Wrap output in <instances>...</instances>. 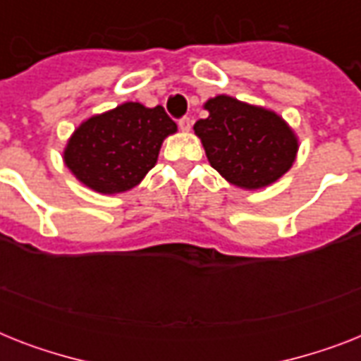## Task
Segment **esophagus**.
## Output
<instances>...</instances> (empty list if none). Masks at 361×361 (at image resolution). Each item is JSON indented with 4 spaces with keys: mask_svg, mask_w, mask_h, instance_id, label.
<instances>
[{
    "mask_svg": "<svg viewBox=\"0 0 361 361\" xmlns=\"http://www.w3.org/2000/svg\"><path fill=\"white\" fill-rule=\"evenodd\" d=\"M178 125H180V129L183 130V133H187V130H191V127H192V120L191 118H181L180 121H178Z\"/></svg>",
    "mask_w": 361,
    "mask_h": 361,
    "instance_id": "esophagus-1",
    "label": "esophagus"
}]
</instances>
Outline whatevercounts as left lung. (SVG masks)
Instances as JSON below:
<instances>
[{"instance_id":"left-lung-1","label":"left lung","mask_w":361,"mask_h":361,"mask_svg":"<svg viewBox=\"0 0 361 361\" xmlns=\"http://www.w3.org/2000/svg\"><path fill=\"white\" fill-rule=\"evenodd\" d=\"M204 109L209 116L192 129L209 164L228 183L255 191L290 170L298 138L281 116L228 95L209 99Z\"/></svg>"}]
</instances>
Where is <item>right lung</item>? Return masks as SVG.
<instances>
[{"label": "right lung", "instance_id": "1", "mask_svg": "<svg viewBox=\"0 0 361 361\" xmlns=\"http://www.w3.org/2000/svg\"><path fill=\"white\" fill-rule=\"evenodd\" d=\"M176 130L163 106L123 103L82 121L65 146L63 161L93 191H129L155 166L161 144Z\"/></svg>", "mask_w": 361, "mask_h": 361}]
</instances>
